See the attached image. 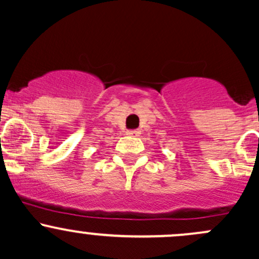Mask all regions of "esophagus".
<instances>
[{
	"label": "esophagus",
	"instance_id": "1",
	"mask_svg": "<svg viewBox=\"0 0 259 259\" xmlns=\"http://www.w3.org/2000/svg\"><path fill=\"white\" fill-rule=\"evenodd\" d=\"M126 134L129 135V137H139L140 132L139 130H127Z\"/></svg>",
	"mask_w": 259,
	"mask_h": 259
}]
</instances>
